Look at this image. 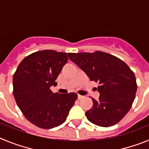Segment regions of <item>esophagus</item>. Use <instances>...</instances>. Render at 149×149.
<instances>
[{
    "label": "esophagus",
    "instance_id": "esophagus-1",
    "mask_svg": "<svg viewBox=\"0 0 149 149\" xmlns=\"http://www.w3.org/2000/svg\"><path fill=\"white\" fill-rule=\"evenodd\" d=\"M83 98H84V96L83 95H77V98H78V99H82Z\"/></svg>",
    "mask_w": 149,
    "mask_h": 149
}]
</instances>
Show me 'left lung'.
I'll return each instance as SVG.
<instances>
[{
	"label": "left lung",
	"mask_w": 149,
	"mask_h": 149,
	"mask_svg": "<svg viewBox=\"0 0 149 149\" xmlns=\"http://www.w3.org/2000/svg\"><path fill=\"white\" fill-rule=\"evenodd\" d=\"M68 56L91 81L99 84V98H93V107L85 113L88 120L101 127L118 123L135 98L137 86L134 72L120 59L101 51L68 53Z\"/></svg>",
	"instance_id": "1"
}]
</instances>
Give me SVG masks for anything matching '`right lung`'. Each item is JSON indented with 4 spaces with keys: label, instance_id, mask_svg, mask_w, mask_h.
<instances>
[{
    "label": "right lung",
    "instance_id": "obj_1",
    "mask_svg": "<svg viewBox=\"0 0 149 149\" xmlns=\"http://www.w3.org/2000/svg\"><path fill=\"white\" fill-rule=\"evenodd\" d=\"M67 61L66 53L37 51L26 56L13 75L17 105L26 119L37 127L51 129L60 125L77 98L74 93L60 94L50 89L57 84L55 81Z\"/></svg>",
    "mask_w": 149,
    "mask_h": 149
}]
</instances>
